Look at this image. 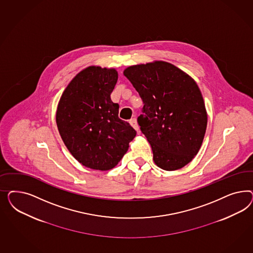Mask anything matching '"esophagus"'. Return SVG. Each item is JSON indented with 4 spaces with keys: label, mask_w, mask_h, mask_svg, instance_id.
<instances>
[{
    "label": "esophagus",
    "mask_w": 253,
    "mask_h": 253,
    "mask_svg": "<svg viewBox=\"0 0 253 253\" xmlns=\"http://www.w3.org/2000/svg\"><path fill=\"white\" fill-rule=\"evenodd\" d=\"M130 124L134 130H137V131L139 130V126H138L137 121H136V119H135V118H133V119H131V120H130Z\"/></svg>",
    "instance_id": "1"
}]
</instances>
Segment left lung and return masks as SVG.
Listing matches in <instances>:
<instances>
[{"label": "left lung", "mask_w": 253, "mask_h": 253, "mask_svg": "<svg viewBox=\"0 0 253 253\" xmlns=\"http://www.w3.org/2000/svg\"><path fill=\"white\" fill-rule=\"evenodd\" d=\"M123 75L144 102L145 116L137 122L155 164L165 170L183 168L199 153L207 129V110L197 83L161 60L130 66Z\"/></svg>", "instance_id": "8db88e82"}]
</instances>
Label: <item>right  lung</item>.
Returning <instances> with one entry per match:
<instances>
[{"label":"right lung","instance_id":"1","mask_svg":"<svg viewBox=\"0 0 253 253\" xmlns=\"http://www.w3.org/2000/svg\"><path fill=\"white\" fill-rule=\"evenodd\" d=\"M118 77L113 68L89 66L71 80L58 102L55 122L62 140L87 168H114L136 135L110 98Z\"/></svg>","mask_w":253,"mask_h":253}]
</instances>
